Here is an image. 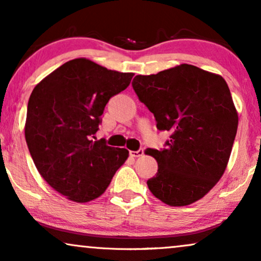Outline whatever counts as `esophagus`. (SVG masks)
Returning <instances> with one entry per match:
<instances>
[{
	"label": "esophagus",
	"instance_id": "obj_1",
	"mask_svg": "<svg viewBox=\"0 0 261 261\" xmlns=\"http://www.w3.org/2000/svg\"><path fill=\"white\" fill-rule=\"evenodd\" d=\"M142 154H144V148L138 149V151H130L129 152V155L133 156V158H138V156H141Z\"/></svg>",
	"mask_w": 261,
	"mask_h": 261
}]
</instances>
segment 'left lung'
<instances>
[{"mask_svg":"<svg viewBox=\"0 0 261 261\" xmlns=\"http://www.w3.org/2000/svg\"><path fill=\"white\" fill-rule=\"evenodd\" d=\"M132 85L154 115L156 128L171 134L165 148L146 149L158 163L148 189L171 206L198 201L222 177L237 135L239 117L226 81L181 64L138 74Z\"/></svg>","mask_w":261,"mask_h":261,"instance_id":"1","label":"left lung"}]
</instances>
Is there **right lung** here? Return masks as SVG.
Listing matches in <instances>:
<instances>
[{"mask_svg":"<svg viewBox=\"0 0 261 261\" xmlns=\"http://www.w3.org/2000/svg\"><path fill=\"white\" fill-rule=\"evenodd\" d=\"M133 76L78 58L32 91L24 126L28 149L41 177L71 201L99 197L128 158L126 148L94 139L106 105Z\"/></svg>","mask_w":261,"mask_h":261,"instance_id":"right-lung-1","label":"right lung"}]
</instances>
